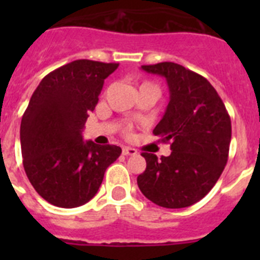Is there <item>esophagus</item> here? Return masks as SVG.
I'll return each mask as SVG.
<instances>
[{"label":"esophagus","mask_w":260,"mask_h":260,"mask_svg":"<svg viewBox=\"0 0 260 260\" xmlns=\"http://www.w3.org/2000/svg\"><path fill=\"white\" fill-rule=\"evenodd\" d=\"M137 150L133 148V147H123L122 148V155L128 156V155H137Z\"/></svg>","instance_id":"obj_1"}]
</instances>
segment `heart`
Returning <instances> with one entry per match:
<instances>
[{"label":"heart","mask_w":260,"mask_h":260,"mask_svg":"<svg viewBox=\"0 0 260 260\" xmlns=\"http://www.w3.org/2000/svg\"><path fill=\"white\" fill-rule=\"evenodd\" d=\"M148 86H153L152 83H150V82H143V83L141 84V87H148ZM141 87H139V88H141ZM155 87V86H153ZM130 132H132V127H130V126H127V127H126V130H125V133L126 134H130Z\"/></svg>","instance_id":"obj_1"}]
</instances>
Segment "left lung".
Here are the masks:
<instances>
[{
	"mask_svg": "<svg viewBox=\"0 0 260 260\" xmlns=\"http://www.w3.org/2000/svg\"><path fill=\"white\" fill-rule=\"evenodd\" d=\"M167 79L171 100L153 134L171 143V155L142 152L146 171L137 178L147 199L160 207L192 206L211 191L229 155L232 123L212 84L174 62L143 65Z\"/></svg>",
	"mask_w": 260,
	"mask_h": 260,
	"instance_id": "1",
	"label": "left lung"
}]
</instances>
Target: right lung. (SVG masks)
Returning <instances> with one entry per match:
<instances>
[{"mask_svg": "<svg viewBox=\"0 0 260 260\" xmlns=\"http://www.w3.org/2000/svg\"><path fill=\"white\" fill-rule=\"evenodd\" d=\"M118 63L77 59L43 78L20 122L23 167L41 198L62 208L95 197L107 168L122 150L82 138L105 78Z\"/></svg>", "mask_w": 260, "mask_h": 260, "instance_id": "1", "label": "right lung"}]
</instances>
